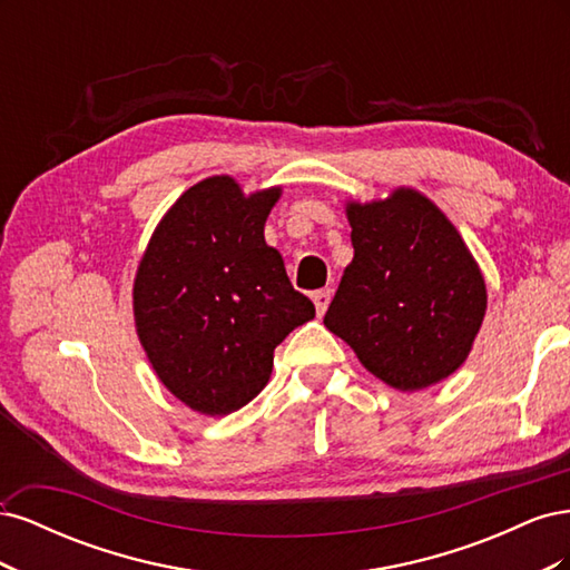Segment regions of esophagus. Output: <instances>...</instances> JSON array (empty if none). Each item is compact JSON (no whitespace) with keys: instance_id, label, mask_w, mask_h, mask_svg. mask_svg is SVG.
Segmentation results:
<instances>
[{"instance_id":"esophagus-1","label":"esophagus","mask_w":570,"mask_h":570,"mask_svg":"<svg viewBox=\"0 0 570 570\" xmlns=\"http://www.w3.org/2000/svg\"><path fill=\"white\" fill-rule=\"evenodd\" d=\"M312 299L316 304V314L323 316L327 312V304H331V299H333V292L331 289H318V292H314Z\"/></svg>"}]
</instances>
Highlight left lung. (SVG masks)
Instances as JSON below:
<instances>
[{
  "label": "left lung",
  "mask_w": 570,
  "mask_h": 570,
  "mask_svg": "<svg viewBox=\"0 0 570 570\" xmlns=\"http://www.w3.org/2000/svg\"><path fill=\"white\" fill-rule=\"evenodd\" d=\"M347 218L354 258L325 327L394 390L444 381L469 356L485 318L488 289L473 254L452 220L411 187L350 202Z\"/></svg>",
  "instance_id": "obj_1"
}]
</instances>
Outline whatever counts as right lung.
<instances>
[{
  "label": "right lung",
  "mask_w": 570,
  "mask_h": 570,
  "mask_svg": "<svg viewBox=\"0 0 570 570\" xmlns=\"http://www.w3.org/2000/svg\"><path fill=\"white\" fill-rule=\"evenodd\" d=\"M281 187L212 176L178 197L137 266L132 314L151 368L193 411L226 416L262 392L273 350L316 316L264 226Z\"/></svg>",
  "instance_id": "right-lung-1"
}]
</instances>
